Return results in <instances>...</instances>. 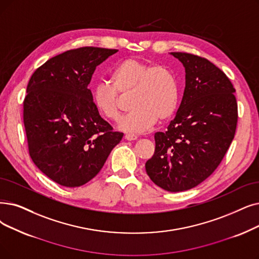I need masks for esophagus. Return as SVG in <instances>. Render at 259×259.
<instances>
[{"mask_svg": "<svg viewBox=\"0 0 259 259\" xmlns=\"http://www.w3.org/2000/svg\"><path fill=\"white\" fill-rule=\"evenodd\" d=\"M125 140H127V141H136V140H138V137L137 136H133V134H126Z\"/></svg>", "mask_w": 259, "mask_h": 259, "instance_id": "1", "label": "esophagus"}]
</instances>
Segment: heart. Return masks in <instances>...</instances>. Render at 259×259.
<instances>
[{
  "label": "heart",
  "instance_id": "b5f03b06",
  "mask_svg": "<svg viewBox=\"0 0 259 259\" xmlns=\"http://www.w3.org/2000/svg\"><path fill=\"white\" fill-rule=\"evenodd\" d=\"M111 84L98 83L92 92L95 108L110 120L120 116L119 94L134 92L131 113L122 117L118 128L128 133H142L156 122L169 119L179 104V84L167 66L127 58L117 62L109 74Z\"/></svg>",
  "mask_w": 259,
  "mask_h": 259
}]
</instances>
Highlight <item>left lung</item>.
<instances>
[{"label": "left lung", "mask_w": 259, "mask_h": 259, "mask_svg": "<svg viewBox=\"0 0 259 259\" xmlns=\"http://www.w3.org/2000/svg\"><path fill=\"white\" fill-rule=\"evenodd\" d=\"M185 67V89L166 132L154 134L145 164L151 181L167 192L203 182L221 163L234 139L238 110L235 89L219 67L200 56L170 53Z\"/></svg>", "instance_id": "1"}]
</instances>
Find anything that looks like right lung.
Listing matches in <instances>:
<instances>
[{"mask_svg":"<svg viewBox=\"0 0 259 259\" xmlns=\"http://www.w3.org/2000/svg\"><path fill=\"white\" fill-rule=\"evenodd\" d=\"M116 52L94 47L66 51L38 67L28 81L23 121L29 155L62 186L92 180L122 139L99 115L88 89L96 66Z\"/></svg>","mask_w":259,"mask_h":259,"instance_id":"add662e5","label":"right lung"}]
</instances>
